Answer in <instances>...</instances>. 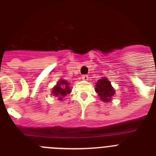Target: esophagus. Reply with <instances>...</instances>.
I'll list each match as a JSON object with an SVG mask.
<instances>
[{
    "mask_svg": "<svg viewBox=\"0 0 156 156\" xmlns=\"http://www.w3.org/2000/svg\"><path fill=\"white\" fill-rule=\"evenodd\" d=\"M82 80H88V76L87 75H83Z\"/></svg>",
    "mask_w": 156,
    "mask_h": 156,
    "instance_id": "esophagus-1",
    "label": "esophagus"
}]
</instances>
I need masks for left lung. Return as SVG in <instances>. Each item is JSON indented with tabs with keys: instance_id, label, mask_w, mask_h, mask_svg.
<instances>
[{
	"instance_id": "left-lung-1",
	"label": "left lung",
	"mask_w": 156,
	"mask_h": 156,
	"mask_svg": "<svg viewBox=\"0 0 156 156\" xmlns=\"http://www.w3.org/2000/svg\"><path fill=\"white\" fill-rule=\"evenodd\" d=\"M95 91L97 92L101 100L105 102H109L115 94V90L112 87L111 83L106 77H103L96 83Z\"/></svg>"
}]
</instances>
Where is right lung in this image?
<instances>
[{
  "instance_id": "1",
  "label": "right lung",
  "mask_w": 156,
  "mask_h": 156,
  "mask_svg": "<svg viewBox=\"0 0 156 156\" xmlns=\"http://www.w3.org/2000/svg\"><path fill=\"white\" fill-rule=\"evenodd\" d=\"M51 92L54 96L58 98V99L59 101H62L63 98L71 92L69 83L65 80H59L57 83V85L55 86Z\"/></svg>"
}]
</instances>
